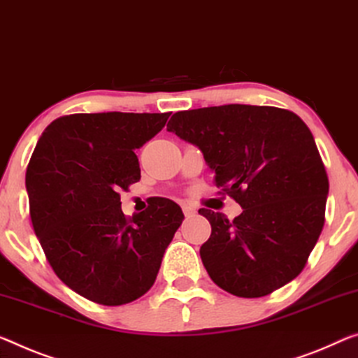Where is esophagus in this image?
I'll return each instance as SVG.
<instances>
[{"label": "esophagus", "mask_w": 358, "mask_h": 358, "mask_svg": "<svg viewBox=\"0 0 358 358\" xmlns=\"http://www.w3.org/2000/svg\"><path fill=\"white\" fill-rule=\"evenodd\" d=\"M182 211H184V216L185 217H192V216H195V208L194 206H189V205H184L182 206Z\"/></svg>", "instance_id": "34e87169"}]
</instances>
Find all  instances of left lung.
<instances>
[{
  "label": "left lung",
  "mask_w": 358,
  "mask_h": 358,
  "mask_svg": "<svg viewBox=\"0 0 358 358\" xmlns=\"http://www.w3.org/2000/svg\"><path fill=\"white\" fill-rule=\"evenodd\" d=\"M168 131L200 148L243 213L201 208L211 236L200 256L217 287L261 298L298 277L325 222L328 176L310 129L277 107H205L174 113Z\"/></svg>",
  "instance_id": "obj_1"
}]
</instances>
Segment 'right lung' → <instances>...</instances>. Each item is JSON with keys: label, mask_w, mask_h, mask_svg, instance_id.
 Returning a JSON list of instances; mask_svg holds the SVG:
<instances>
[{"label": "right lung", "mask_w": 358, "mask_h": 358, "mask_svg": "<svg viewBox=\"0 0 358 358\" xmlns=\"http://www.w3.org/2000/svg\"><path fill=\"white\" fill-rule=\"evenodd\" d=\"M171 113H76L43 131L27 168L30 217L49 264L75 293L103 306L155 283L184 214L162 198L126 219L120 190L141 179L134 153Z\"/></svg>", "instance_id": "right-lung-1"}]
</instances>
